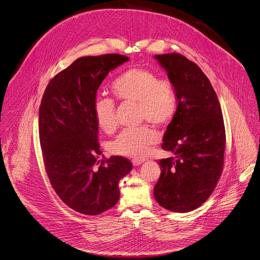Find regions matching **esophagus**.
Returning a JSON list of instances; mask_svg holds the SVG:
<instances>
[{
  "mask_svg": "<svg viewBox=\"0 0 260 260\" xmlns=\"http://www.w3.org/2000/svg\"><path fill=\"white\" fill-rule=\"evenodd\" d=\"M132 161H133L134 166L137 167V166H140L141 164H143L145 161V159H143V158H134Z\"/></svg>",
  "mask_w": 260,
  "mask_h": 260,
  "instance_id": "34e87169",
  "label": "esophagus"
}]
</instances>
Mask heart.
<instances>
[{
	"label": "heart",
	"mask_w": 260,
	"mask_h": 260,
	"mask_svg": "<svg viewBox=\"0 0 260 260\" xmlns=\"http://www.w3.org/2000/svg\"><path fill=\"white\" fill-rule=\"evenodd\" d=\"M113 90L120 100L139 103L141 120L157 125L168 123L177 110V95L173 85L167 80L144 68H132L113 84ZM93 114L98 125L105 132L116 126L115 103L112 99L99 95L93 102ZM159 140L158 132L149 125L125 128L113 141L110 150L114 154L140 157Z\"/></svg>",
	"instance_id": "obj_1"
}]
</instances>
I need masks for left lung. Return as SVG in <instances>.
I'll list each match as a JSON object with an SVG mask.
<instances>
[{
    "label": "left lung",
    "mask_w": 260,
    "mask_h": 260,
    "mask_svg": "<svg viewBox=\"0 0 260 260\" xmlns=\"http://www.w3.org/2000/svg\"><path fill=\"white\" fill-rule=\"evenodd\" d=\"M177 95V110L162 137L161 148L174 157L158 161L154 198L164 208L188 212L211 195L221 176L226 143L217 94L202 70L176 53L154 55Z\"/></svg>",
    "instance_id": "left-lung-1"
}]
</instances>
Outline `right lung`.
Instances as JSON below:
<instances>
[{
  "instance_id": "1",
  "label": "right lung",
  "mask_w": 260,
  "mask_h": 260,
  "mask_svg": "<svg viewBox=\"0 0 260 260\" xmlns=\"http://www.w3.org/2000/svg\"><path fill=\"white\" fill-rule=\"evenodd\" d=\"M129 59L118 54L77 59L46 87L39 109V139L46 173L70 208L96 216L119 200L120 179L133 169L122 156L99 159L96 92L110 72Z\"/></svg>"
}]
</instances>
